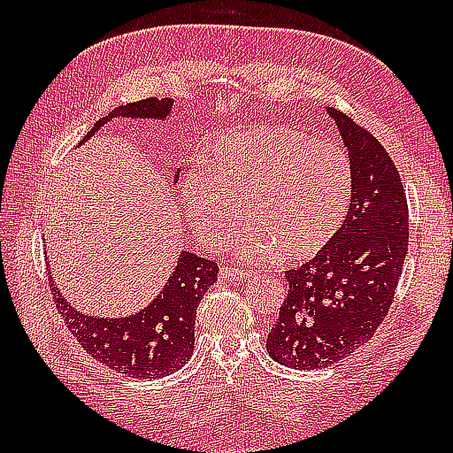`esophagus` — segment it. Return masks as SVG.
Instances as JSON below:
<instances>
[{
	"label": "esophagus",
	"mask_w": 453,
	"mask_h": 453,
	"mask_svg": "<svg viewBox=\"0 0 453 453\" xmlns=\"http://www.w3.org/2000/svg\"><path fill=\"white\" fill-rule=\"evenodd\" d=\"M219 278H221V280H235V282H242V280H247L249 273L242 271V268L221 266V268H219Z\"/></svg>",
	"instance_id": "34e87169"
}]
</instances>
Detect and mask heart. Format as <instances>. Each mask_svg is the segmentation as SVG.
Returning a JSON list of instances; mask_svg holds the SVG:
<instances>
[{
  "label": "heart",
  "mask_w": 453,
  "mask_h": 453,
  "mask_svg": "<svg viewBox=\"0 0 453 453\" xmlns=\"http://www.w3.org/2000/svg\"><path fill=\"white\" fill-rule=\"evenodd\" d=\"M190 226L210 247L239 242L247 261L280 253L300 263L325 251L339 234L352 196V165L346 151L311 140L282 124L237 128L210 146L206 171H190L180 185Z\"/></svg>",
  "instance_id": "1"
}]
</instances>
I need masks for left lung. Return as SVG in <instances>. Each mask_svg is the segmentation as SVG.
Listing matches in <instances>:
<instances>
[{
  "instance_id": "obj_1",
  "label": "left lung",
  "mask_w": 453,
  "mask_h": 453,
  "mask_svg": "<svg viewBox=\"0 0 453 453\" xmlns=\"http://www.w3.org/2000/svg\"><path fill=\"white\" fill-rule=\"evenodd\" d=\"M352 165V196L339 234L310 263L286 271L288 290L266 350L294 370L326 368L368 342L388 315L409 245L405 188L386 148L326 107Z\"/></svg>"
}]
</instances>
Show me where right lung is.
<instances>
[{
	"label": "right lung",
	"instance_id": "add662e5",
	"mask_svg": "<svg viewBox=\"0 0 453 453\" xmlns=\"http://www.w3.org/2000/svg\"><path fill=\"white\" fill-rule=\"evenodd\" d=\"M173 99H143L122 104L99 119L81 140L88 142L101 127L117 117L167 120ZM179 169L173 182L179 180ZM218 280V263L190 251H180L177 266L159 296L143 310L127 317L80 313L64 300L50 278V290L67 329L95 360L114 372L138 380H156L180 370L195 350L196 307Z\"/></svg>",
	"mask_w": 453,
	"mask_h": 453
}]
</instances>
